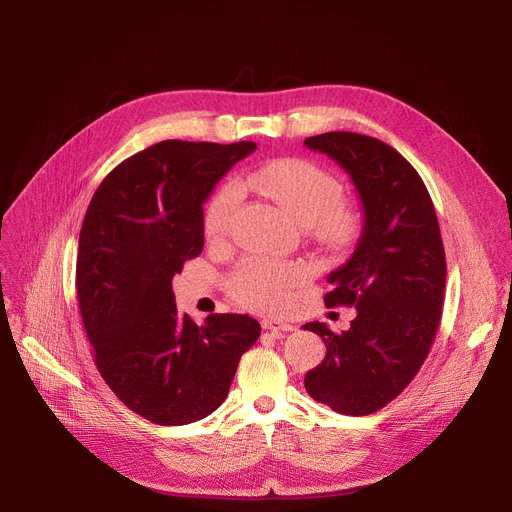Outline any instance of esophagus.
Masks as SVG:
<instances>
[{
	"label": "esophagus",
	"instance_id": "obj_1",
	"mask_svg": "<svg viewBox=\"0 0 512 512\" xmlns=\"http://www.w3.org/2000/svg\"><path fill=\"white\" fill-rule=\"evenodd\" d=\"M263 330H272V332H292L294 326L286 324V321H278V319H263L261 321Z\"/></svg>",
	"mask_w": 512,
	"mask_h": 512
}]
</instances>
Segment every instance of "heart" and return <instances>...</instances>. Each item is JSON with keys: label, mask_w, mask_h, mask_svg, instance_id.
Instances as JSON below:
<instances>
[{"label": "heart", "mask_w": 512, "mask_h": 512, "mask_svg": "<svg viewBox=\"0 0 512 512\" xmlns=\"http://www.w3.org/2000/svg\"><path fill=\"white\" fill-rule=\"evenodd\" d=\"M247 184L270 197L282 211L303 228L340 247L357 232V218L344 201V184L332 172L307 159H276L247 176ZM242 193L236 184L222 186L211 197L203 213L207 238L222 240L230 234L236 220ZM307 280V270L294 263L249 259L230 276L232 297L255 311L276 313L288 307L292 288Z\"/></svg>", "instance_id": "1"}]
</instances>
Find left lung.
<instances>
[{"label":"left lung","instance_id":"1","mask_svg":"<svg viewBox=\"0 0 512 512\" xmlns=\"http://www.w3.org/2000/svg\"><path fill=\"white\" fill-rule=\"evenodd\" d=\"M305 145L351 176L363 203L359 245L328 276V307H355L351 328L334 334L311 321L326 357L305 375V390L342 415L386 407L421 369L434 344L446 288L436 209L417 170L390 145L357 132H324Z\"/></svg>","mask_w":512,"mask_h":512}]
</instances>
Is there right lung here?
<instances>
[{
  "mask_svg": "<svg viewBox=\"0 0 512 512\" xmlns=\"http://www.w3.org/2000/svg\"><path fill=\"white\" fill-rule=\"evenodd\" d=\"M257 149L161 141L103 178L78 236L76 297L105 384L137 415L186 425L228 396L257 319L213 313L197 326L176 309L172 278L203 251V203Z\"/></svg>",
  "mask_w": 512,
  "mask_h": 512,
  "instance_id": "obj_1",
  "label": "right lung"
}]
</instances>
